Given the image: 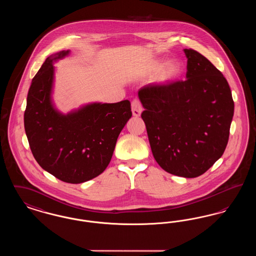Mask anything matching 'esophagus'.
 Segmentation results:
<instances>
[{
  "label": "esophagus",
  "mask_w": 256,
  "mask_h": 256,
  "mask_svg": "<svg viewBox=\"0 0 256 256\" xmlns=\"http://www.w3.org/2000/svg\"><path fill=\"white\" fill-rule=\"evenodd\" d=\"M132 115L135 117H139L143 111V108L141 106V102L138 100H134L132 102Z\"/></svg>",
  "instance_id": "1"
}]
</instances>
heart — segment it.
Here are the masks:
<instances>
[{
  "label": "heart",
  "instance_id": "obj_1",
  "mask_svg": "<svg viewBox=\"0 0 256 256\" xmlns=\"http://www.w3.org/2000/svg\"><path fill=\"white\" fill-rule=\"evenodd\" d=\"M182 72V63L176 60H170L163 63L161 58L148 61L141 69V74L148 76L154 74L152 82L158 86H168L174 82Z\"/></svg>",
  "mask_w": 256,
  "mask_h": 256
}]
</instances>
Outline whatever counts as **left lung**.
<instances>
[{"label":"left lung","instance_id":"left-lung-1","mask_svg":"<svg viewBox=\"0 0 256 256\" xmlns=\"http://www.w3.org/2000/svg\"><path fill=\"white\" fill-rule=\"evenodd\" d=\"M186 80L138 91L154 158L172 174L196 178L222 156L234 102L230 86L202 54L184 49Z\"/></svg>","mask_w":256,"mask_h":256}]
</instances>
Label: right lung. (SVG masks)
<instances>
[{
    "label": "right lung",
    "instance_id": "right-lung-1",
    "mask_svg": "<svg viewBox=\"0 0 256 256\" xmlns=\"http://www.w3.org/2000/svg\"><path fill=\"white\" fill-rule=\"evenodd\" d=\"M70 50L50 56L30 87L24 124L32 152L42 167L67 183H82L110 164L118 136L132 118L130 102H91L67 114L52 100L54 63Z\"/></svg>",
    "mask_w": 256,
    "mask_h": 256
}]
</instances>
